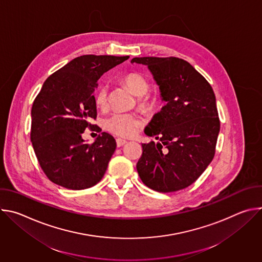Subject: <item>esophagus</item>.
<instances>
[{"mask_svg":"<svg viewBox=\"0 0 262 262\" xmlns=\"http://www.w3.org/2000/svg\"><path fill=\"white\" fill-rule=\"evenodd\" d=\"M116 143H117V147H121V146H123L126 143V140L118 138V139H116Z\"/></svg>","mask_w":262,"mask_h":262,"instance_id":"obj_1","label":"esophagus"}]
</instances>
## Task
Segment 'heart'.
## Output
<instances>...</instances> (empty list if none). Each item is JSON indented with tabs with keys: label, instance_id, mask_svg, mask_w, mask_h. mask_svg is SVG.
I'll use <instances>...</instances> for the list:
<instances>
[{
	"label": "heart",
	"instance_id": "obj_1",
	"mask_svg": "<svg viewBox=\"0 0 262 262\" xmlns=\"http://www.w3.org/2000/svg\"><path fill=\"white\" fill-rule=\"evenodd\" d=\"M122 82L129 88V90L136 96H144L148 92V83L146 79L140 73L130 72L122 77ZM107 102V87L102 85L98 88L95 93V103L99 107L105 106ZM158 102V99L154 96H145L140 100L141 105L145 107H154ZM140 124L139 119L132 114L115 113L107 117L103 126L108 132L113 133L120 137H130L133 136Z\"/></svg>",
	"mask_w": 262,
	"mask_h": 262
}]
</instances>
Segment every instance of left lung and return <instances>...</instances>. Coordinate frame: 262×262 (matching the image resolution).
Segmentation results:
<instances>
[{
  "label": "left lung",
  "mask_w": 262,
  "mask_h": 262,
  "mask_svg": "<svg viewBox=\"0 0 262 262\" xmlns=\"http://www.w3.org/2000/svg\"><path fill=\"white\" fill-rule=\"evenodd\" d=\"M130 62L148 67L166 102L144 129L159 142L142 143L139 176L157 192L182 190L198 179L214 156L220 120L213 90L182 59L142 57Z\"/></svg>",
  "instance_id": "obj_1"
}]
</instances>
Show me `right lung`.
<instances>
[{
	"instance_id": "1",
	"label": "right lung",
	"mask_w": 262,
	"mask_h": 262,
	"mask_svg": "<svg viewBox=\"0 0 262 262\" xmlns=\"http://www.w3.org/2000/svg\"><path fill=\"white\" fill-rule=\"evenodd\" d=\"M129 57L84 55L54 72L33 102L31 142L48 178L69 190H85L103 177L116 141L101 133L92 144L82 135L96 118L93 95L104 72Z\"/></svg>"
}]
</instances>
